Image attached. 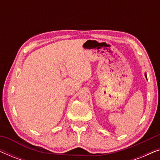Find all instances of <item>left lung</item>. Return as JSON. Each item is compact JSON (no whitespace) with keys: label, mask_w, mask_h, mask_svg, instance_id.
I'll use <instances>...</instances> for the list:
<instances>
[{"label":"left lung","mask_w":160,"mask_h":160,"mask_svg":"<svg viewBox=\"0 0 160 160\" xmlns=\"http://www.w3.org/2000/svg\"><path fill=\"white\" fill-rule=\"evenodd\" d=\"M145 77H146V79H147V76H146V73H145Z\"/></svg>","instance_id":"left-lung-1"}]
</instances>
